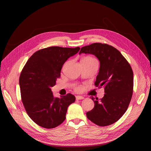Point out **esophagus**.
Returning a JSON list of instances; mask_svg holds the SVG:
<instances>
[{"label": "esophagus", "instance_id": "1", "mask_svg": "<svg viewBox=\"0 0 151 151\" xmlns=\"http://www.w3.org/2000/svg\"><path fill=\"white\" fill-rule=\"evenodd\" d=\"M84 97H83V96H76V99L78 100H83V99H84Z\"/></svg>", "mask_w": 151, "mask_h": 151}]
</instances>
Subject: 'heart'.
Instances as JSON below:
<instances>
[{
    "label": "heart",
    "instance_id": "1",
    "mask_svg": "<svg viewBox=\"0 0 151 151\" xmlns=\"http://www.w3.org/2000/svg\"><path fill=\"white\" fill-rule=\"evenodd\" d=\"M83 60H86V61H89V62H96V59H95L94 58H92V57H89V56L84 58L83 59ZM75 90L77 91H81V88L80 86H77V87H76V88H75Z\"/></svg>",
    "mask_w": 151,
    "mask_h": 151
}]
</instances>
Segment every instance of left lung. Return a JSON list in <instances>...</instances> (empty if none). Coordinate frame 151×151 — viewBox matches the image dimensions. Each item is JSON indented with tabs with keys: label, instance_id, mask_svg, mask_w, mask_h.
<instances>
[{
	"label": "left lung",
	"instance_id": "8db88e82",
	"mask_svg": "<svg viewBox=\"0 0 151 151\" xmlns=\"http://www.w3.org/2000/svg\"><path fill=\"white\" fill-rule=\"evenodd\" d=\"M91 54L100 61L95 86H104V97L100 100L91 97L93 108L86 116L97 125L113 124L124 115L132 99L133 73L129 63L115 47L107 44L93 43L81 48L80 54Z\"/></svg>",
	"mask_w": 151,
	"mask_h": 151
}]
</instances>
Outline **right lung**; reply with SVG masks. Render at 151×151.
<instances>
[{"mask_svg": "<svg viewBox=\"0 0 151 151\" xmlns=\"http://www.w3.org/2000/svg\"><path fill=\"white\" fill-rule=\"evenodd\" d=\"M51 46L36 51L29 59L19 77L21 99L29 116L46 129L56 127L65 121L68 106L75 101L71 93L54 97L51 88L60 78L63 65L80 51Z\"/></svg>", "mask_w": 151, "mask_h": 151, "instance_id": "1", "label": "right lung"}]
</instances>
